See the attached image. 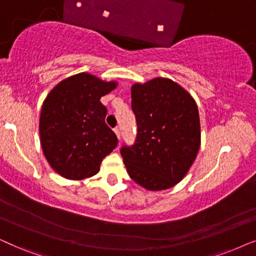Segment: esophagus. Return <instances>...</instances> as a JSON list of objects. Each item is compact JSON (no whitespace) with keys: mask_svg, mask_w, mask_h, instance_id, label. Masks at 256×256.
<instances>
[{"mask_svg":"<svg viewBox=\"0 0 256 256\" xmlns=\"http://www.w3.org/2000/svg\"><path fill=\"white\" fill-rule=\"evenodd\" d=\"M114 132L116 134V136H118V140H120V129H118V127H116V128L114 129Z\"/></svg>","mask_w":256,"mask_h":256,"instance_id":"esophagus-1","label":"esophagus"}]
</instances>
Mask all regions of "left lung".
I'll use <instances>...</instances> for the list:
<instances>
[{
  "mask_svg": "<svg viewBox=\"0 0 256 256\" xmlns=\"http://www.w3.org/2000/svg\"><path fill=\"white\" fill-rule=\"evenodd\" d=\"M132 109L138 135L134 144L120 150L129 176L148 190L172 188L184 178L200 149L194 98L176 82L156 78L132 86Z\"/></svg>",
  "mask_w": 256,
  "mask_h": 256,
  "instance_id": "left-lung-1",
  "label": "left lung"
}]
</instances>
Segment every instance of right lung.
I'll return each instance as SVG.
<instances>
[{
    "label": "right lung",
    "instance_id": "add662e5",
    "mask_svg": "<svg viewBox=\"0 0 256 256\" xmlns=\"http://www.w3.org/2000/svg\"><path fill=\"white\" fill-rule=\"evenodd\" d=\"M118 84L87 72L63 80L49 92L40 116L43 154L56 172L69 180L98 174L100 164L118 146L106 124L107 108L100 98Z\"/></svg>",
    "mask_w": 256,
    "mask_h": 256
}]
</instances>
